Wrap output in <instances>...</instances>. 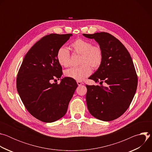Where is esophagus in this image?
I'll return each instance as SVG.
<instances>
[{"instance_id": "34e87169", "label": "esophagus", "mask_w": 152, "mask_h": 152, "mask_svg": "<svg viewBox=\"0 0 152 152\" xmlns=\"http://www.w3.org/2000/svg\"><path fill=\"white\" fill-rule=\"evenodd\" d=\"M77 85H78L79 86H80V85L83 84V83L82 82H80V81H77Z\"/></svg>"}]
</instances>
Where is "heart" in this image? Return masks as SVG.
I'll return each mask as SVG.
<instances>
[{"label":"heart","instance_id":"b5f03b06","mask_svg":"<svg viewBox=\"0 0 152 152\" xmlns=\"http://www.w3.org/2000/svg\"><path fill=\"white\" fill-rule=\"evenodd\" d=\"M75 53L81 55L80 64L78 67H72L64 72L67 77L82 81L91 73V67L96 69L100 67L103 61V51L100 46L92 45V42L87 39L78 38L70 45ZM56 58L61 66L67 67L70 62V54L64 46L60 47L56 53Z\"/></svg>","mask_w":152,"mask_h":152}]
</instances>
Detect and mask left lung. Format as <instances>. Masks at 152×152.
I'll list each match as a JSON object with an SVG mask.
<instances>
[{
    "label": "left lung",
    "mask_w": 152,
    "mask_h": 152,
    "mask_svg": "<svg viewBox=\"0 0 152 152\" xmlns=\"http://www.w3.org/2000/svg\"><path fill=\"white\" fill-rule=\"evenodd\" d=\"M94 39L103 51V61L90 78L96 82H105L106 86L86 85V104L95 118L112 121L128 109L136 93L138 77L132 58L122 43L107 32L83 34Z\"/></svg>",
    "instance_id": "8db88e82"
}]
</instances>
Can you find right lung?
<instances>
[{
    "instance_id": "obj_1",
    "label": "right lung",
    "mask_w": 152,
    "mask_h": 152,
    "mask_svg": "<svg viewBox=\"0 0 152 152\" xmlns=\"http://www.w3.org/2000/svg\"><path fill=\"white\" fill-rule=\"evenodd\" d=\"M72 34H50L43 37L26 54L18 70L17 90L28 112L37 119L54 122L66 114L68 106L77 84L70 77L60 83L62 67L56 58L58 49Z\"/></svg>"
}]
</instances>
